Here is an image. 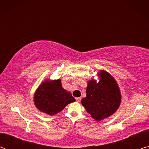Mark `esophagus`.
<instances>
[{
  "instance_id": "34e87169",
  "label": "esophagus",
  "mask_w": 149,
  "mask_h": 149,
  "mask_svg": "<svg viewBox=\"0 0 149 149\" xmlns=\"http://www.w3.org/2000/svg\"><path fill=\"white\" fill-rule=\"evenodd\" d=\"M81 97H77V98H75V100H76V101L78 102H79L81 101Z\"/></svg>"
}]
</instances>
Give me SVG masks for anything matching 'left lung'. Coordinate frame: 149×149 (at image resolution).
Returning a JSON list of instances; mask_svg holds the SVG:
<instances>
[{
    "label": "left lung",
    "instance_id": "left-lung-1",
    "mask_svg": "<svg viewBox=\"0 0 149 149\" xmlns=\"http://www.w3.org/2000/svg\"><path fill=\"white\" fill-rule=\"evenodd\" d=\"M99 81L91 79L87 83L86 97L82 105L91 117L97 121L110 116L119 108L122 96L116 81L109 73L100 70Z\"/></svg>",
    "mask_w": 149,
    "mask_h": 149
}]
</instances>
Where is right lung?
<instances>
[{
  "instance_id": "obj_1",
  "label": "right lung",
  "mask_w": 149,
  "mask_h": 149,
  "mask_svg": "<svg viewBox=\"0 0 149 149\" xmlns=\"http://www.w3.org/2000/svg\"><path fill=\"white\" fill-rule=\"evenodd\" d=\"M75 101L70 92L62 87L60 79L45 81L34 94L35 107L49 116L58 114L68 104Z\"/></svg>"
}]
</instances>
